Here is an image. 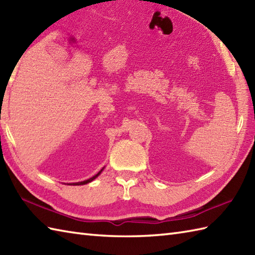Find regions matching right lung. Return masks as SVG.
Masks as SVG:
<instances>
[{
	"mask_svg": "<svg viewBox=\"0 0 255 255\" xmlns=\"http://www.w3.org/2000/svg\"><path fill=\"white\" fill-rule=\"evenodd\" d=\"M103 170H104V167H103V169H102V170H101L99 173H97L96 175L92 176L91 178H89V180H85V181H83V182H78V183H71V185H84V184H88V183L92 182V181H93V180H95V178H96L97 176H99V175L101 174V173L103 172Z\"/></svg>",
	"mask_w": 255,
	"mask_h": 255,
	"instance_id": "add662e5",
	"label": "right lung"
}]
</instances>
